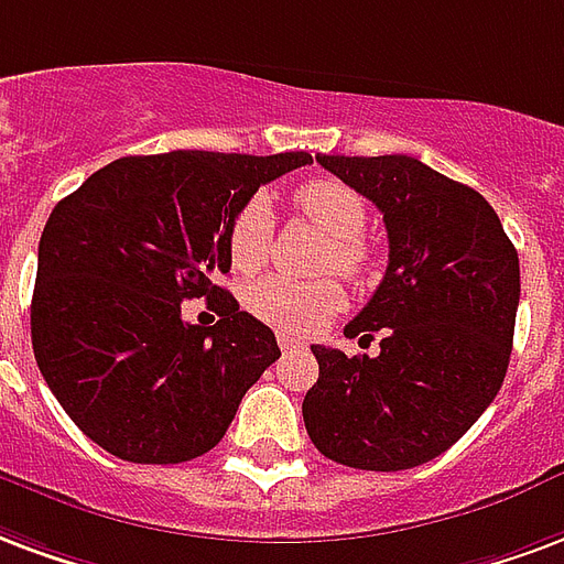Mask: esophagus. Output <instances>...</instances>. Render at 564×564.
Instances as JSON below:
<instances>
[{"instance_id":"esophagus-1","label":"esophagus","mask_w":564,"mask_h":564,"mask_svg":"<svg viewBox=\"0 0 564 564\" xmlns=\"http://www.w3.org/2000/svg\"><path fill=\"white\" fill-rule=\"evenodd\" d=\"M278 344H281L283 352H290V349H302L304 340L293 337V335H290V332H278Z\"/></svg>"}]
</instances>
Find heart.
<instances>
[{"mask_svg": "<svg viewBox=\"0 0 564 564\" xmlns=\"http://www.w3.org/2000/svg\"><path fill=\"white\" fill-rule=\"evenodd\" d=\"M295 208L314 227L328 236L325 248V269L344 274H361L370 262V248L365 241L367 206L356 191L337 178H314L295 191ZM271 245V208L262 194H253L241 203L227 229L229 260L241 274H253L269 260ZM344 286L332 278L314 283L290 281L281 274H269L253 281L245 290V307L262 323L278 325L283 332L311 335L319 325L344 307Z\"/></svg>", "mask_w": 564, "mask_h": 564, "instance_id": "b5f03b06", "label": "heart"}]
</instances>
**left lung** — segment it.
I'll use <instances>...</instances> for the list:
<instances>
[{"mask_svg": "<svg viewBox=\"0 0 564 564\" xmlns=\"http://www.w3.org/2000/svg\"><path fill=\"white\" fill-rule=\"evenodd\" d=\"M316 161L382 212L388 269L344 328L367 344L379 332V356L311 346L319 379L304 394V427L328 460L412 469L448 452L502 388L520 260L494 206L419 158Z\"/></svg>", "mask_w": 564, "mask_h": 564, "instance_id": "8db88e82", "label": "left lung"}]
</instances>
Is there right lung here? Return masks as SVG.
Returning a JSON list of instances; mask_svg holds the SVG:
<instances>
[{
  "instance_id": "right-lung-1",
  "label": "right lung",
  "mask_w": 564,
  "mask_h": 564,
  "mask_svg": "<svg viewBox=\"0 0 564 564\" xmlns=\"http://www.w3.org/2000/svg\"><path fill=\"white\" fill-rule=\"evenodd\" d=\"M307 152L131 154L56 203L37 245L32 349L62 410L104 452L185 463L212 452L278 340L218 278L227 229L257 187ZM206 294L215 326L181 319Z\"/></svg>"
}]
</instances>
